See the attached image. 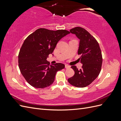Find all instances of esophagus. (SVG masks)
<instances>
[{
    "mask_svg": "<svg viewBox=\"0 0 121 121\" xmlns=\"http://www.w3.org/2000/svg\"><path fill=\"white\" fill-rule=\"evenodd\" d=\"M65 68H66V69H69V68H70V67H69V65H65Z\"/></svg>",
    "mask_w": 121,
    "mask_h": 121,
    "instance_id": "34e87169",
    "label": "esophagus"
}]
</instances>
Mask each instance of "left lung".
<instances>
[{
    "mask_svg": "<svg viewBox=\"0 0 121 121\" xmlns=\"http://www.w3.org/2000/svg\"><path fill=\"white\" fill-rule=\"evenodd\" d=\"M80 39L78 54L83 64L80 70L75 65H72L75 74L68 81L72 85L83 88L92 83L99 74L102 63L101 51L97 40L93 36L81 27H75L69 30Z\"/></svg>",
    "mask_w": 121,
    "mask_h": 121,
    "instance_id": "8db88e82",
    "label": "left lung"
}]
</instances>
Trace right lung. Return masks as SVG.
Listing matches in <instances>:
<instances>
[{"label": "right lung", "instance_id": "1", "mask_svg": "<svg viewBox=\"0 0 121 121\" xmlns=\"http://www.w3.org/2000/svg\"><path fill=\"white\" fill-rule=\"evenodd\" d=\"M70 33L65 30H49L39 28L29 35L18 56L21 74L27 82L37 88H44L53 83L57 71L65 68L61 63L50 65L46 59L60 40Z\"/></svg>", "mask_w": 121, "mask_h": 121}]
</instances>
